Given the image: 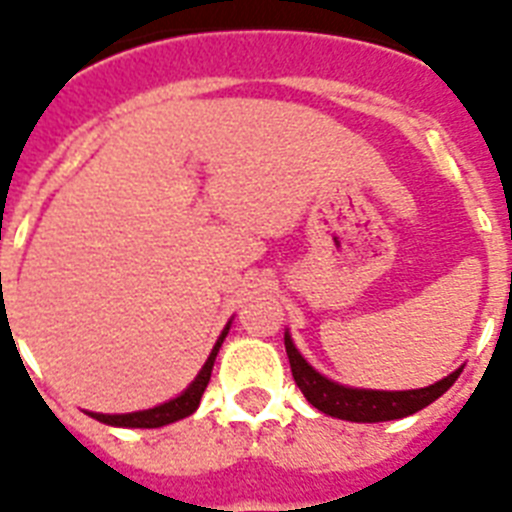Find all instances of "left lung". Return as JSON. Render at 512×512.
<instances>
[{"label":"left lung","mask_w":512,"mask_h":512,"mask_svg":"<svg viewBox=\"0 0 512 512\" xmlns=\"http://www.w3.org/2000/svg\"><path fill=\"white\" fill-rule=\"evenodd\" d=\"M284 345H287L289 366H292V377H295L297 388L303 390V396L311 401L319 412L337 417V420L348 422H388L401 420L409 414L420 412L428 404H433L438 396H444L446 390L452 388L454 380L460 377L462 369H454L449 377L433 382L428 388L417 390H364V388H348L340 382H332L329 377L319 374L313 369L300 350L295 348V342L284 335Z\"/></svg>","instance_id":"8db88e82"}]
</instances>
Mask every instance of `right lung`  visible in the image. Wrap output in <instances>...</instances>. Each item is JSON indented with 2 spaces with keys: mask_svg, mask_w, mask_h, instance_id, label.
Listing matches in <instances>:
<instances>
[{
  "mask_svg": "<svg viewBox=\"0 0 512 512\" xmlns=\"http://www.w3.org/2000/svg\"><path fill=\"white\" fill-rule=\"evenodd\" d=\"M231 329V321L225 324L223 335L217 337L215 348L209 353L207 364L201 366V372L196 374V380L188 385V388L180 393L177 398L167 401V404H159L154 409H143V412H130V414H100V412H87L90 417H95L98 422H106V425H114V428H162V425H170V422L183 420L188 414H193L199 409V401L204 396V390L209 385V377H212V366H215L217 350L223 345L225 335Z\"/></svg>",
  "mask_w": 512,
  "mask_h": 512,
  "instance_id": "1",
  "label": "right lung"
}]
</instances>
